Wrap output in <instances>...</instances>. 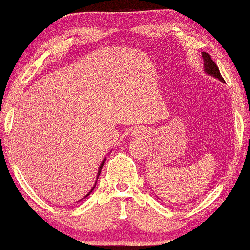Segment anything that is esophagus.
Instances as JSON below:
<instances>
[{"instance_id": "esophagus-1", "label": "esophagus", "mask_w": 250, "mask_h": 250, "mask_svg": "<svg viewBox=\"0 0 250 250\" xmlns=\"http://www.w3.org/2000/svg\"><path fill=\"white\" fill-rule=\"evenodd\" d=\"M146 132L142 128H136L132 132L133 139H142V138H146Z\"/></svg>"}]
</instances>
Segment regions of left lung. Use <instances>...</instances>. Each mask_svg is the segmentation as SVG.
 Segmentation results:
<instances>
[{
  "mask_svg": "<svg viewBox=\"0 0 250 250\" xmlns=\"http://www.w3.org/2000/svg\"><path fill=\"white\" fill-rule=\"evenodd\" d=\"M203 59H204V71L205 73H206L207 75H210V76H213L215 78H217L218 81L224 82L223 77H222V75L220 73V70H218V67L215 64L214 61L211 60L209 54L206 52H203Z\"/></svg>",
  "mask_w": 250,
  "mask_h": 250,
  "instance_id": "obj_1",
  "label": "left lung"
}]
</instances>
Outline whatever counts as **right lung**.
I'll return each mask as SVG.
<instances>
[{"mask_svg": "<svg viewBox=\"0 0 250 250\" xmlns=\"http://www.w3.org/2000/svg\"><path fill=\"white\" fill-rule=\"evenodd\" d=\"M105 159H107V158H104V160H102V162H101V164H100V166H99V169H98V175H97V180H95V183H94V186H93V188H92V189L90 190V192H88V193L86 194V196H85L84 198H86V197L88 196V194H90V193L92 192V191H93V190H94V188H95V186H97V181H98V179H99V175H100V173H101V169H102V166H104V162H105Z\"/></svg>", "mask_w": 250, "mask_h": 250, "instance_id": "1", "label": "right lung"}]
</instances>
